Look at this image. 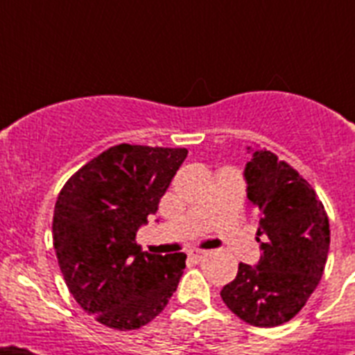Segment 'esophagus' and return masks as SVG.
<instances>
[{"label":"esophagus","mask_w":355,"mask_h":355,"mask_svg":"<svg viewBox=\"0 0 355 355\" xmlns=\"http://www.w3.org/2000/svg\"><path fill=\"white\" fill-rule=\"evenodd\" d=\"M206 256H208V250L193 249V250H190V252H188V258L192 259L193 263H200V261H202V259L206 258Z\"/></svg>","instance_id":"34e87169"}]
</instances>
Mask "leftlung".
<instances>
[{
  "instance_id": "left-lung-1",
  "label": "left lung",
  "mask_w": 355,
  "mask_h": 355,
  "mask_svg": "<svg viewBox=\"0 0 355 355\" xmlns=\"http://www.w3.org/2000/svg\"><path fill=\"white\" fill-rule=\"evenodd\" d=\"M247 199L258 213V265H238L220 297L256 327L286 324L306 306L327 261L329 216L311 184L270 150L245 165Z\"/></svg>"
}]
</instances>
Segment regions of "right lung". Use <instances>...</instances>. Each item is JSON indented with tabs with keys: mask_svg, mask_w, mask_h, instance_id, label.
Returning <instances> with one entry per match:
<instances>
[{
	"mask_svg": "<svg viewBox=\"0 0 355 355\" xmlns=\"http://www.w3.org/2000/svg\"><path fill=\"white\" fill-rule=\"evenodd\" d=\"M187 149L119 144L69 178L53 215V245L71 295L99 324L133 331L165 309L187 254L144 252L137 231Z\"/></svg>",
	"mask_w": 355,
	"mask_h": 355,
	"instance_id": "1",
	"label": "right lung"
}]
</instances>
